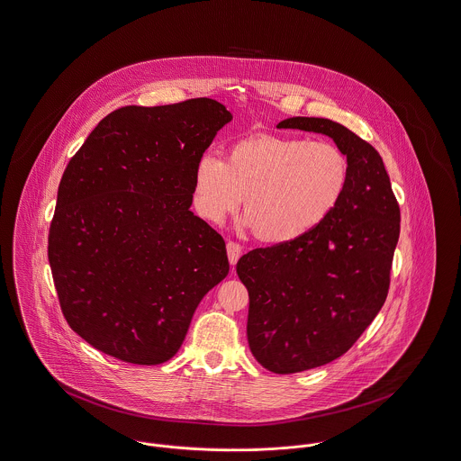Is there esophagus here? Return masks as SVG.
Wrapping results in <instances>:
<instances>
[{"label":"esophagus","mask_w":461,"mask_h":461,"mask_svg":"<svg viewBox=\"0 0 461 461\" xmlns=\"http://www.w3.org/2000/svg\"><path fill=\"white\" fill-rule=\"evenodd\" d=\"M227 255H229L230 266H236L238 260H240V255H241V245H238L234 241H229L227 243Z\"/></svg>","instance_id":"esophagus-1"}]
</instances>
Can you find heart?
Returning a JSON list of instances; mask_svg holds the SVG:
<instances>
[{"label": "heart", "instance_id": "b5f03b06", "mask_svg": "<svg viewBox=\"0 0 461 461\" xmlns=\"http://www.w3.org/2000/svg\"><path fill=\"white\" fill-rule=\"evenodd\" d=\"M349 162L330 141L255 136L234 143L225 160L203 155L194 169V204L213 223L240 208L243 227L260 241L286 245L306 238L338 210Z\"/></svg>", "mask_w": 461, "mask_h": 461}]
</instances>
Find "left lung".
Returning a JSON list of instances; mask_svg holds the SVG:
<instances>
[{
	"mask_svg": "<svg viewBox=\"0 0 461 461\" xmlns=\"http://www.w3.org/2000/svg\"><path fill=\"white\" fill-rule=\"evenodd\" d=\"M277 127L325 134L349 162L346 194L316 230L251 249L236 266L249 294L246 334L255 360L294 374L342 357L381 311L400 208L381 155L342 123L292 117Z\"/></svg>",
	"mask_w": 461,
	"mask_h": 461,
	"instance_id": "obj_1",
	"label": "left lung"
}]
</instances>
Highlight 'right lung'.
<instances>
[{"label":"right lung","instance_id":"right-lung-1","mask_svg":"<svg viewBox=\"0 0 461 461\" xmlns=\"http://www.w3.org/2000/svg\"><path fill=\"white\" fill-rule=\"evenodd\" d=\"M230 121L208 97L125 106L69 160L49 262L68 325L95 349L136 366L167 362L229 275L223 238L190 206L195 164Z\"/></svg>","mask_w":461,"mask_h":461}]
</instances>
